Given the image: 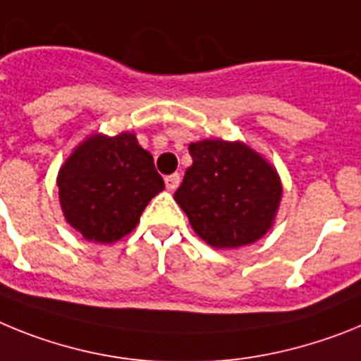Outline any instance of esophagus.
<instances>
[{"label":"esophagus","mask_w":361,"mask_h":361,"mask_svg":"<svg viewBox=\"0 0 361 361\" xmlns=\"http://www.w3.org/2000/svg\"><path fill=\"white\" fill-rule=\"evenodd\" d=\"M180 181H181L180 174H171V176L165 178V185H167V189L171 190V192H172V190L178 189V185H180Z\"/></svg>","instance_id":"esophagus-1"}]
</instances>
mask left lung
<instances>
[{
	"label": "left lung",
	"instance_id": "obj_1",
	"mask_svg": "<svg viewBox=\"0 0 361 361\" xmlns=\"http://www.w3.org/2000/svg\"><path fill=\"white\" fill-rule=\"evenodd\" d=\"M187 169L174 200L194 233L216 249L258 241L272 227L281 200L276 169L241 142L203 140L189 145Z\"/></svg>",
	"mask_w": 361,
	"mask_h": 361
}]
</instances>
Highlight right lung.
<instances>
[{
    "instance_id": "obj_1",
    "label": "right lung",
    "mask_w": 361,
    "mask_h": 361,
    "mask_svg": "<svg viewBox=\"0 0 361 361\" xmlns=\"http://www.w3.org/2000/svg\"><path fill=\"white\" fill-rule=\"evenodd\" d=\"M58 189L71 227L89 241L114 243L136 227L165 183L133 133L94 134L65 159Z\"/></svg>"
}]
</instances>
